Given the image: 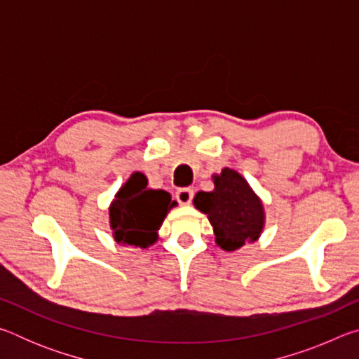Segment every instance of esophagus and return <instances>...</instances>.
Returning a JSON list of instances; mask_svg holds the SVG:
<instances>
[{
	"instance_id": "obj_1",
	"label": "esophagus",
	"mask_w": 359,
	"mask_h": 359,
	"mask_svg": "<svg viewBox=\"0 0 359 359\" xmlns=\"http://www.w3.org/2000/svg\"><path fill=\"white\" fill-rule=\"evenodd\" d=\"M193 194L194 193L191 188H180V190H177V193H175V198H177V201L182 205H188L193 201Z\"/></svg>"
}]
</instances>
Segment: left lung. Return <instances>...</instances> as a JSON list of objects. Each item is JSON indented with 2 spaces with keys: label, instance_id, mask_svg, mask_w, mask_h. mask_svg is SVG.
Masks as SVG:
<instances>
[{
  "label": "left lung",
  "instance_id": "1",
  "mask_svg": "<svg viewBox=\"0 0 359 359\" xmlns=\"http://www.w3.org/2000/svg\"><path fill=\"white\" fill-rule=\"evenodd\" d=\"M214 185L212 191L196 193L193 204L208 215L217 245L234 252L245 242L257 241L264 226V209L248 182L234 169L224 168L214 175Z\"/></svg>",
  "mask_w": 359,
  "mask_h": 359
}]
</instances>
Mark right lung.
<instances>
[{
	"mask_svg": "<svg viewBox=\"0 0 359 359\" xmlns=\"http://www.w3.org/2000/svg\"><path fill=\"white\" fill-rule=\"evenodd\" d=\"M177 203L165 190L147 188V177L135 172L115 194L109 218L115 242L147 248L158 239V229Z\"/></svg>",
	"mask_w": 359,
	"mask_h": 359,
	"instance_id": "1",
	"label": "right lung"
}]
</instances>
